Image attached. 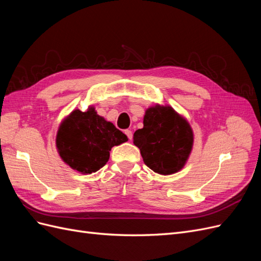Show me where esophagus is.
<instances>
[{
    "label": "esophagus",
    "instance_id": "34e87169",
    "mask_svg": "<svg viewBox=\"0 0 261 261\" xmlns=\"http://www.w3.org/2000/svg\"><path fill=\"white\" fill-rule=\"evenodd\" d=\"M125 134H126V136H127V138H128L129 140L133 139V133H132L130 129H126V130H125Z\"/></svg>",
    "mask_w": 261,
    "mask_h": 261
}]
</instances>
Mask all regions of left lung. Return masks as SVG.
<instances>
[{
    "label": "left lung",
    "mask_w": 261,
    "mask_h": 261,
    "mask_svg": "<svg viewBox=\"0 0 261 261\" xmlns=\"http://www.w3.org/2000/svg\"><path fill=\"white\" fill-rule=\"evenodd\" d=\"M193 130L171 107L149 108L144 127L134 133V144L148 168L169 175L179 171L193 148Z\"/></svg>",
    "instance_id": "left-lung-1"
}]
</instances>
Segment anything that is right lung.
I'll return each mask as SVG.
<instances>
[{
    "label": "right lung",
    "mask_w": 261,
    "mask_h": 261,
    "mask_svg": "<svg viewBox=\"0 0 261 261\" xmlns=\"http://www.w3.org/2000/svg\"><path fill=\"white\" fill-rule=\"evenodd\" d=\"M125 141V134L98 115L94 108H89L86 112L75 110L63 121L57 135V148L70 168L91 174L105 167L113 146Z\"/></svg>",
    "instance_id": "add662e5"
}]
</instances>
